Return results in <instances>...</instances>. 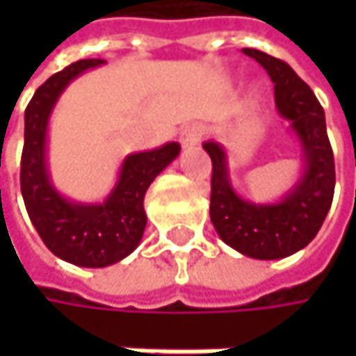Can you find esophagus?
Returning <instances> with one entry per match:
<instances>
[{"instance_id": "1", "label": "esophagus", "mask_w": 356, "mask_h": 356, "mask_svg": "<svg viewBox=\"0 0 356 356\" xmlns=\"http://www.w3.org/2000/svg\"><path fill=\"white\" fill-rule=\"evenodd\" d=\"M200 140H202V127L200 125H187V127H183V131L179 136V142H181L183 148H191Z\"/></svg>"}]
</instances>
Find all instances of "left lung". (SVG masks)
Returning <instances> with one entry per match:
<instances>
[{"label": "left lung", "mask_w": 356, "mask_h": 356, "mask_svg": "<svg viewBox=\"0 0 356 356\" xmlns=\"http://www.w3.org/2000/svg\"><path fill=\"white\" fill-rule=\"evenodd\" d=\"M274 82L278 113L291 121L301 142L305 171L276 204H253L239 197L229 181L227 154L220 144L204 142L212 161L210 220L220 239L255 259H280L314 241L332 206L336 171L325 131V115L314 90L289 63L257 49H243Z\"/></svg>", "instance_id": "8db88e82"}]
</instances>
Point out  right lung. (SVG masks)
Here are the masks:
<instances>
[{
    "instance_id": "right-lung-1",
    "label": "right lung",
    "mask_w": 356,
    "mask_h": 356,
    "mask_svg": "<svg viewBox=\"0 0 356 356\" xmlns=\"http://www.w3.org/2000/svg\"><path fill=\"white\" fill-rule=\"evenodd\" d=\"M103 59H80L53 74L36 88L24 111V150L20 163V189L26 212L42 243L57 257L84 268H105L138 248L144 229V195L154 177L177 159V142L156 150L129 154L119 181L103 204L65 200L47 171V125L51 111L65 86Z\"/></svg>"
}]
</instances>
